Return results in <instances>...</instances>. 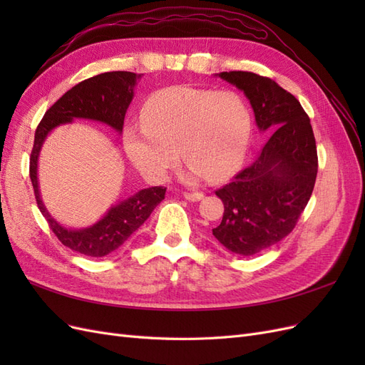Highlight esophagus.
<instances>
[{
	"label": "esophagus",
	"mask_w": 365,
	"mask_h": 365,
	"mask_svg": "<svg viewBox=\"0 0 365 365\" xmlns=\"http://www.w3.org/2000/svg\"><path fill=\"white\" fill-rule=\"evenodd\" d=\"M182 196H184V200L190 201V202H197V201H201L202 197H204V195H202V193H200V192H196V193H189V192H185Z\"/></svg>",
	"instance_id": "1"
}]
</instances>
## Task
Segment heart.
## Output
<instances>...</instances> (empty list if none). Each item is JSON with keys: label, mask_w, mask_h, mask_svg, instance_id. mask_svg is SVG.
<instances>
[{"label": "heart", "mask_w": 365, "mask_h": 365, "mask_svg": "<svg viewBox=\"0 0 365 365\" xmlns=\"http://www.w3.org/2000/svg\"><path fill=\"white\" fill-rule=\"evenodd\" d=\"M141 118L143 126L125 130L123 145L132 164L150 181H164L180 153L187 161V182L205 176L213 182L224 181L245 158L251 114L235 91L164 88L149 97Z\"/></svg>", "instance_id": "1"}]
</instances>
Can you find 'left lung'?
Returning a JSON list of instances; mask_svg holds the SVG:
<instances>
[{
	"instance_id": "8db88e82",
	"label": "left lung",
	"mask_w": 365,
	"mask_h": 365,
	"mask_svg": "<svg viewBox=\"0 0 365 365\" xmlns=\"http://www.w3.org/2000/svg\"><path fill=\"white\" fill-rule=\"evenodd\" d=\"M215 77L245 94L259 130L269 134L256 161L216 192L225 210L213 236L237 256H254L288 236L307 205L318 170L315 137L300 102L269 77Z\"/></svg>"
}]
</instances>
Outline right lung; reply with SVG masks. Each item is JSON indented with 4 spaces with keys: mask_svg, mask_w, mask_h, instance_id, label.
<instances>
[{
    "mask_svg": "<svg viewBox=\"0 0 365 365\" xmlns=\"http://www.w3.org/2000/svg\"><path fill=\"white\" fill-rule=\"evenodd\" d=\"M141 77V74L130 71H109L90 77L65 93L46 113L36 129L30 157V180L38 207L62 244L83 256L103 257L123 245L146 222L153 208L164 200L165 189H141L113 204L97 222L83 228L67 227L58 222L42 202L38 178L41 149L54 129L79 118L98 121L121 134L126 111L135 96V85Z\"/></svg>",
    "mask_w": 365,
    "mask_h": 365,
    "instance_id": "right-lung-1",
    "label": "right lung"
}]
</instances>
